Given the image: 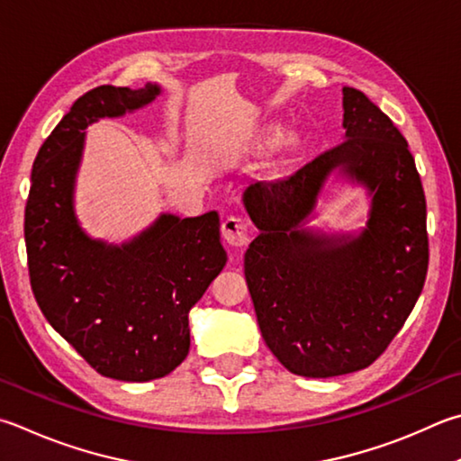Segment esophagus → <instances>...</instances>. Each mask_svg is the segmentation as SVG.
<instances>
[{
	"instance_id": "obj_1",
	"label": "esophagus",
	"mask_w": 461,
	"mask_h": 461,
	"mask_svg": "<svg viewBox=\"0 0 461 461\" xmlns=\"http://www.w3.org/2000/svg\"><path fill=\"white\" fill-rule=\"evenodd\" d=\"M221 236L233 248H244L249 241V231H248V223L241 217L230 215L225 217L221 223Z\"/></svg>"
}]
</instances>
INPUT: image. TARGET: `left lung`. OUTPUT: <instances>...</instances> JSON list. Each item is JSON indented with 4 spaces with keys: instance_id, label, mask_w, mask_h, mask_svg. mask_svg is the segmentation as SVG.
Segmentation results:
<instances>
[{
    "instance_id": "obj_1",
    "label": "left lung",
    "mask_w": 461,
    "mask_h": 461,
    "mask_svg": "<svg viewBox=\"0 0 461 461\" xmlns=\"http://www.w3.org/2000/svg\"><path fill=\"white\" fill-rule=\"evenodd\" d=\"M342 143L244 194L259 230L244 256L259 330L290 373L312 379L375 363L411 314L429 264L425 194L405 137L361 90L342 88ZM334 170L372 194L358 237L302 228Z\"/></svg>"
}]
</instances>
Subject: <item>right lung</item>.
Here are the masks:
<instances>
[{"instance_id":"right-lung-1","label":"right lung","mask_w":461,"mask_h":461,"mask_svg":"<svg viewBox=\"0 0 461 461\" xmlns=\"http://www.w3.org/2000/svg\"><path fill=\"white\" fill-rule=\"evenodd\" d=\"M157 85L98 86L82 95L40 147L23 236L41 314L100 375L143 383L169 375L189 353V311L223 270L220 215L163 213L137 238L92 240L74 215L85 129L158 96Z\"/></svg>"}]
</instances>
